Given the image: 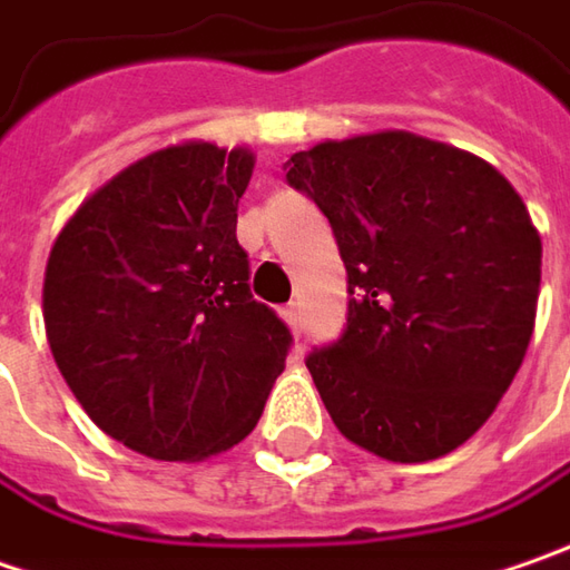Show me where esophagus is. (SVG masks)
Returning a JSON list of instances; mask_svg holds the SVG:
<instances>
[{"instance_id": "obj_1", "label": "esophagus", "mask_w": 570, "mask_h": 570, "mask_svg": "<svg viewBox=\"0 0 570 570\" xmlns=\"http://www.w3.org/2000/svg\"><path fill=\"white\" fill-rule=\"evenodd\" d=\"M284 322L289 325V328H299V303H289V306H284Z\"/></svg>"}]
</instances>
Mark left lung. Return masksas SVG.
I'll use <instances>...</instances> for the list:
<instances>
[{
  "instance_id": "8db88e82",
  "label": "left lung",
  "mask_w": 570,
  "mask_h": 570,
  "mask_svg": "<svg viewBox=\"0 0 570 570\" xmlns=\"http://www.w3.org/2000/svg\"><path fill=\"white\" fill-rule=\"evenodd\" d=\"M286 181L332 223L347 328L306 366L334 428L389 462L462 446L530 347L542 238L491 165L409 130L293 153Z\"/></svg>"
}]
</instances>
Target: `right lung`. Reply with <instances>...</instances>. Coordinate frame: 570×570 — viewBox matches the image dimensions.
<instances>
[{
	"mask_svg": "<svg viewBox=\"0 0 570 570\" xmlns=\"http://www.w3.org/2000/svg\"><path fill=\"white\" fill-rule=\"evenodd\" d=\"M255 153L187 139L142 156L66 219L43 271L62 380L117 443L200 462L255 431L289 332L252 299L236 238Z\"/></svg>",
	"mask_w": 570,
	"mask_h": 570,
	"instance_id": "add662e5",
	"label": "right lung"
}]
</instances>
